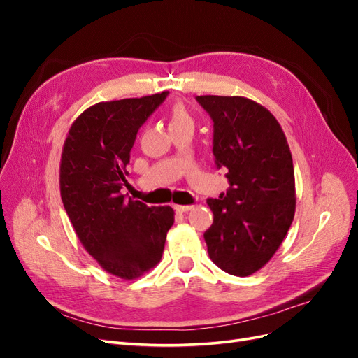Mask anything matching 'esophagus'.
Masks as SVG:
<instances>
[{
  "label": "esophagus",
  "instance_id": "1",
  "mask_svg": "<svg viewBox=\"0 0 358 358\" xmlns=\"http://www.w3.org/2000/svg\"><path fill=\"white\" fill-rule=\"evenodd\" d=\"M192 209H194V206H180V204L175 206V210L179 212V213H185V212H189Z\"/></svg>",
  "mask_w": 358,
  "mask_h": 358
}]
</instances>
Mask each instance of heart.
Here are the masks:
<instances>
[{"label":"heart","instance_id":"obj_1","mask_svg":"<svg viewBox=\"0 0 358 358\" xmlns=\"http://www.w3.org/2000/svg\"><path fill=\"white\" fill-rule=\"evenodd\" d=\"M167 124H169L170 133L176 131V129H180V128L194 129V125H196L194 117L187 109V106L180 101H176L170 106L169 113H167Z\"/></svg>","mask_w":358,"mask_h":358}]
</instances>
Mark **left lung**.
<instances>
[{
  "instance_id": "1",
  "label": "left lung",
  "mask_w": 358,
  "mask_h": 358,
  "mask_svg": "<svg viewBox=\"0 0 358 358\" xmlns=\"http://www.w3.org/2000/svg\"><path fill=\"white\" fill-rule=\"evenodd\" d=\"M213 121L216 166L230 189L209 199L213 224L204 233L212 262L234 276L264 267L285 239L296 212L291 150L276 117L246 96L201 95Z\"/></svg>"
}]
</instances>
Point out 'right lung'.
<instances>
[{
  "label": "right lung",
  "instance_id": "obj_1",
  "mask_svg": "<svg viewBox=\"0 0 358 358\" xmlns=\"http://www.w3.org/2000/svg\"><path fill=\"white\" fill-rule=\"evenodd\" d=\"M169 91L101 101L71 124L59 166V189L76 236L107 273L137 279L161 259L175 222L170 206L125 199L127 166L138 128Z\"/></svg>",
  "mask_w": 358,
  "mask_h": 358
}]
</instances>
